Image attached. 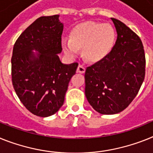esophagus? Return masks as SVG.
<instances>
[{
	"label": "esophagus",
	"instance_id": "34e87169",
	"mask_svg": "<svg viewBox=\"0 0 153 153\" xmlns=\"http://www.w3.org/2000/svg\"><path fill=\"white\" fill-rule=\"evenodd\" d=\"M85 68L83 65H79V67H78V68H77V72L83 74V73H85Z\"/></svg>",
	"mask_w": 153,
	"mask_h": 153
}]
</instances>
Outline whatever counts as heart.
I'll return each mask as SVG.
<instances>
[{
    "label": "heart",
    "mask_w": 153,
    "mask_h": 153,
    "mask_svg": "<svg viewBox=\"0 0 153 153\" xmlns=\"http://www.w3.org/2000/svg\"><path fill=\"white\" fill-rule=\"evenodd\" d=\"M115 32L108 24L86 22L76 25L70 33V39L63 38L61 47L69 57H75L82 48L86 60L97 62L110 53L115 43Z\"/></svg>",
    "instance_id": "obj_1"
}]
</instances>
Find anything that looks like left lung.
Listing matches in <instances>:
<instances>
[{
    "instance_id": "left-lung-1",
    "label": "left lung",
    "mask_w": 153,
    "mask_h": 153,
    "mask_svg": "<svg viewBox=\"0 0 153 153\" xmlns=\"http://www.w3.org/2000/svg\"><path fill=\"white\" fill-rule=\"evenodd\" d=\"M117 40L106 57L88 67L85 94L101 114L121 112L137 96L145 79L146 58L142 41L122 22L111 18Z\"/></svg>"
}]
</instances>
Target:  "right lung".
<instances>
[{
    "instance_id": "obj_1",
    "label": "right lung",
    "mask_w": 153,
    "mask_h": 153,
    "mask_svg": "<svg viewBox=\"0 0 153 153\" xmlns=\"http://www.w3.org/2000/svg\"><path fill=\"white\" fill-rule=\"evenodd\" d=\"M58 15L42 16L25 29L14 45L12 84L19 100L32 114L47 117L60 110L78 63L63 64L64 24ZM35 52H34V51Z\"/></svg>"
}]
</instances>
